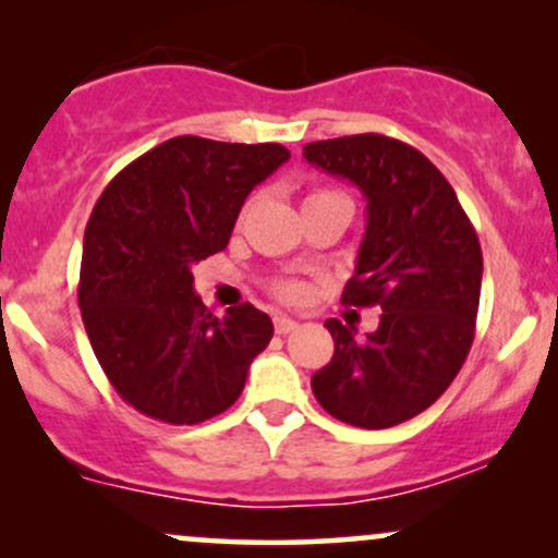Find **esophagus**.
<instances>
[{
	"label": "esophagus",
	"mask_w": 558,
	"mask_h": 558,
	"mask_svg": "<svg viewBox=\"0 0 558 558\" xmlns=\"http://www.w3.org/2000/svg\"><path fill=\"white\" fill-rule=\"evenodd\" d=\"M296 328H299L296 319H291V317H286V315L275 317V332H278V336H288V332H293Z\"/></svg>",
	"instance_id": "obj_1"
}]
</instances>
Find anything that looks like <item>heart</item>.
Masks as SVG:
<instances>
[{
  "label": "heart",
  "mask_w": 558,
  "mask_h": 558,
  "mask_svg": "<svg viewBox=\"0 0 558 558\" xmlns=\"http://www.w3.org/2000/svg\"><path fill=\"white\" fill-rule=\"evenodd\" d=\"M323 196H343V194H338V191L319 189V191H312L306 198H323ZM275 293L286 301H299V299H304L306 288H304V283H299V280H280V283H275Z\"/></svg>",
  "instance_id": "1"
}]
</instances>
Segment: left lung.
Instances as JSON below:
<instances>
[{
    "instance_id": "1",
    "label": "left lung",
    "mask_w": 558,
    "mask_h": 558,
    "mask_svg": "<svg viewBox=\"0 0 558 558\" xmlns=\"http://www.w3.org/2000/svg\"><path fill=\"white\" fill-rule=\"evenodd\" d=\"M304 159L362 191L367 228L341 301L383 310L367 338L325 323L336 351L312 390L345 425H401L444 396L470 354L483 283L477 233L444 172L403 141H312Z\"/></svg>"
}]
</instances>
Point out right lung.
Returning <instances> with one entry per match:
<instances>
[{
    "mask_svg": "<svg viewBox=\"0 0 558 558\" xmlns=\"http://www.w3.org/2000/svg\"><path fill=\"white\" fill-rule=\"evenodd\" d=\"M288 157L280 144L178 136L133 159L96 202L83 325L112 388L146 417L196 425L222 414L270 343L272 319L257 306L215 317L191 267L228 246L246 196Z\"/></svg>",
    "mask_w": 558,
    "mask_h": 558,
    "instance_id": "obj_1",
    "label": "right lung"
}]
</instances>
